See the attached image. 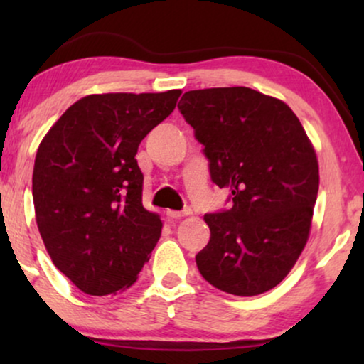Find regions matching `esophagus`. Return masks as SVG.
I'll list each match as a JSON object with an SVG mask.
<instances>
[{"label": "esophagus", "instance_id": "1", "mask_svg": "<svg viewBox=\"0 0 364 364\" xmlns=\"http://www.w3.org/2000/svg\"><path fill=\"white\" fill-rule=\"evenodd\" d=\"M192 210L191 208H183V210H167V217L168 218H182L191 215Z\"/></svg>", "mask_w": 364, "mask_h": 364}]
</instances>
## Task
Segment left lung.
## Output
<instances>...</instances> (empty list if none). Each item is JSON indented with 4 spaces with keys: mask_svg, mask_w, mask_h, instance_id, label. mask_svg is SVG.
<instances>
[{
    "mask_svg": "<svg viewBox=\"0 0 364 364\" xmlns=\"http://www.w3.org/2000/svg\"><path fill=\"white\" fill-rule=\"evenodd\" d=\"M178 111L203 146L230 208L205 213L210 240L196 255L202 277L237 296L277 287L310 233L320 173L313 146L285 102L250 87L188 91Z\"/></svg>",
    "mask_w": 364,
    "mask_h": 364,
    "instance_id": "1",
    "label": "left lung"
}]
</instances>
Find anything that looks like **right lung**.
Returning a JSON list of instances; mask_svg holds the SVG:
<instances>
[{
  "label": "right lung",
  "instance_id": "1",
  "mask_svg": "<svg viewBox=\"0 0 364 364\" xmlns=\"http://www.w3.org/2000/svg\"><path fill=\"white\" fill-rule=\"evenodd\" d=\"M178 96V89L86 96L39 144L33 171L39 233L58 270L87 295L131 287L161 237V218L142 205L136 154Z\"/></svg>",
  "mask_w": 364,
  "mask_h": 364
}]
</instances>
